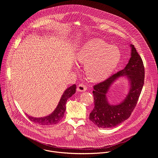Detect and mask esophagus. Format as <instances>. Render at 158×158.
Segmentation results:
<instances>
[{"label":"esophagus","instance_id":"obj_1","mask_svg":"<svg viewBox=\"0 0 158 158\" xmlns=\"http://www.w3.org/2000/svg\"><path fill=\"white\" fill-rule=\"evenodd\" d=\"M77 89L79 92H85L87 90V86L83 84H80L78 86Z\"/></svg>","mask_w":158,"mask_h":158}]
</instances>
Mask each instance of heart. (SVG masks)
<instances>
[{
  "instance_id": "obj_1",
  "label": "heart",
  "mask_w": 158,
  "mask_h": 158,
  "mask_svg": "<svg viewBox=\"0 0 158 158\" xmlns=\"http://www.w3.org/2000/svg\"><path fill=\"white\" fill-rule=\"evenodd\" d=\"M120 58L119 50L101 39L85 43L76 55V60L85 63L86 74L93 81H103L109 77L118 65Z\"/></svg>"
}]
</instances>
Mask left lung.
Here are the masks:
<instances>
[{"label":"left lung","mask_w":158,"mask_h":158,"mask_svg":"<svg viewBox=\"0 0 158 158\" xmlns=\"http://www.w3.org/2000/svg\"><path fill=\"white\" fill-rule=\"evenodd\" d=\"M130 47L131 57L125 68L93 87L95 106L89 114V120L98 128H113L123 122L130 117L136 106L144 83L145 69L135 46L131 44ZM123 76H127L129 81L130 90L121 103L110 105L107 93L113 82Z\"/></svg>","instance_id":"1"}]
</instances>
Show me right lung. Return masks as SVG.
<instances>
[{"label":"right lung","instance_id":"add662e5","mask_svg":"<svg viewBox=\"0 0 158 158\" xmlns=\"http://www.w3.org/2000/svg\"><path fill=\"white\" fill-rule=\"evenodd\" d=\"M76 91V85H73L64 92L61 98L54 111L48 115L43 117H33L28 115V118L33 122L41 125H51L58 123L60 120L64 117L65 111L66 110V103L70 97H72Z\"/></svg>","mask_w":158,"mask_h":158}]
</instances>
